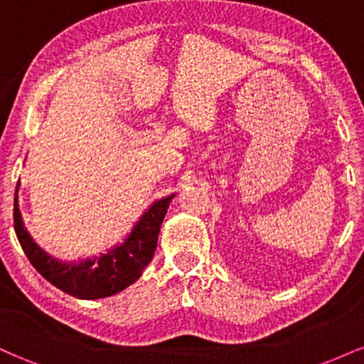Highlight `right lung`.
Masks as SVG:
<instances>
[{"label": "right lung", "instance_id": "obj_1", "mask_svg": "<svg viewBox=\"0 0 364 364\" xmlns=\"http://www.w3.org/2000/svg\"><path fill=\"white\" fill-rule=\"evenodd\" d=\"M18 191V186H16ZM174 195L157 200L141 215L124 243L94 258L58 260L41 250L23 228L15 195L14 223L20 246L34 269L58 289L78 299H99L127 289L152 260L159 231Z\"/></svg>", "mask_w": 364, "mask_h": 364}]
</instances>
